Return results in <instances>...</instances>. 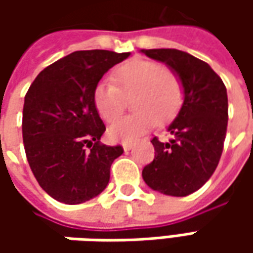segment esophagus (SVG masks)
I'll use <instances>...</instances> for the list:
<instances>
[{
	"instance_id": "34e87169",
	"label": "esophagus",
	"mask_w": 253,
	"mask_h": 253,
	"mask_svg": "<svg viewBox=\"0 0 253 253\" xmlns=\"http://www.w3.org/2000/svg\"><path fill=\"white\" fill-rule=\"evenodd\" d=\"M132 146H133V145H132V143H129V142H124V143H122V148H124V151L125 152L131 151Z\"/></svg>"
}]
</instances>
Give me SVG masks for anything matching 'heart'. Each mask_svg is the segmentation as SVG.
<instances>
[{
	"label": "heart",
	"mask_w": 253,
	"mask_h": 253,
	"mask_svg": "<svg viewBox=\"0 0 253 253\" xmlns=\"http://www.w3.org/2000/svg\"><path fill=\"white\" fill-rule=\"evenodd\" d=\"M112 82H101L92 92L94 105L104 121L117 118L132 98L131 115L112 122L108 135L114 141L133 142L156 125L171 121L184 101L179 74L168 66L146 59H131L112 72Z\"/></svg>",
	"instance_id": "b5f03b06"
}]
</instances>
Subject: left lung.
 <instances>
[{"label":"left lung","instance_id":"obj_1","mask_svg":"<svg viewBox=\"0 0 253 253\" xmlns=\"http://www.w3.org/2000/svg\"><path fill=\"white\" fill-rule=\"evenodd\" d=\"M179 74L184 101L168 128L169 142L152 139L155 159L142 170L145 183L159 193L184 197L206 184L218 166L228 124V97L209 64L177 49L142 50Z\"/></svg>","mask_w":253,"mask_h":253}]
</instances>
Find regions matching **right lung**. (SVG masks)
Wrapping results in <instances>:
<instances>
[{
	"label": "right lung",
	"instance_id": "add662e5",
	"mask_svg": "<svg viewBox=\"0 0 253 253\" xmlns=\"http://www.w3.org/2000/svg\"><path fill=\"white\" fill-rule=\"evenodd\" d=\"M129 53L79 50L38 74L25 95L22 138L39 186L64 204L98 196L110 181L122 146L100 142L105 131L92 92L112 66Z\"/></svg>",
	"mask_w": 253,
	"mask_h": 253
}]
</instances>
